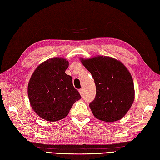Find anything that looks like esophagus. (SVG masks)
<instances>
[{"mask_svg": "<svg viewBox=\"0 0 160 160\" xmlns=\"http://www.w3.org/2000/svg\"><path fill=\"white\" fill-rule=\"evenodd\" d=\"M79 92H80V95H81L82 97H83V95H84V91H83L82 88H81V89L79 90Z\"/></svg>", "mask_w": 160, "mask_h": 160, "instance_id": "34e87169", "label": "esophagus"}]
</instances>
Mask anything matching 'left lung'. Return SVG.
<instances>
[{"instance_id":"1","label":"left lung","mask_w":160,"mask_h":160,"mask_svg":"<svg viewBox=\"0 0 160 160\" xmlns=\"http://www.w3.org/2000/svg\"><path fill=\"white\" fill-rule=\"evenodd\" d=\"M91 73L96 86V96L89 106L97 119L115 122L124 117L134 99L132 76L120 61L106 56L82 58Z\"/></svg>"}]
</instances>
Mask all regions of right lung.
<instances>
[{
	"label": "right lung",
	"mask_w": 160,
	"mask_h": 160,
	"mask_svg": "<svg viewBox=\"0 0 160 160\" xmlns=\"http://www.w3.org/2000/svg\"><path fill=\"white\" fill-rule=\"evenodd\" d=\"M69 62L63 58L49 59L35 69L28 83L32 108L42 119L55 122L68 116L73 104L80 99L72 78L65 70Z\"/></svg>",
	"instance_id": "obj_1"
}]
</instances>
